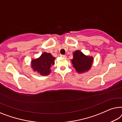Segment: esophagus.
Masks as SVG:
<instances>
[{"mask_svg": "<svg viewBox=\"0 0 122 122\" xmlns=\"http://www.w3.org/2000/svg\"><path fill=\"white\" fill-rule=\"evenodd\" d=\"M61 56L63 58H66V55H61Z\"/></svg>", "mask_w": 122, "mask_h": 122, "instance_id": "1", "label": "esophagus"}]
</instances>
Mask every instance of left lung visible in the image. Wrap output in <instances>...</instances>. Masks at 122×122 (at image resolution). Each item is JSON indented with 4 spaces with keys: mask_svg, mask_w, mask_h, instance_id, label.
<instances>
[{
    "mask_svg": "<svg viewBox=\"0 0 122 122\" xmlns=\"http://www.w3.org/2000/svg\"><path fill=\"white\" fill-rule=\"evenodd\" d=\"M93 61V57L85 55L79 50L73 52V59L71 60L73 66L78 73H83L90 70Z\"/></svg>",
    "mask_w": 122,
    "mask_h": 122,
    "instance_id": "1",
    "label": "left lung"
}]
</instances>
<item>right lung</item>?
<instances>
[{"label":"right lung","instance_id":"right-lung-1","mask_svg":"<svg viewBox=\"0 0 122 122\" xmlns=\"http://www.w3.org/2000/svg\"><path fill=\"white\" fill-rule=\"evenodd\" d=\"M55 57L50 53L44 52L40 57L31 61V67L34 71H36L42 76L50 74V68L55 64Z\"/></svg>","mask_w":122,"mask_h":122}]
</instances>
